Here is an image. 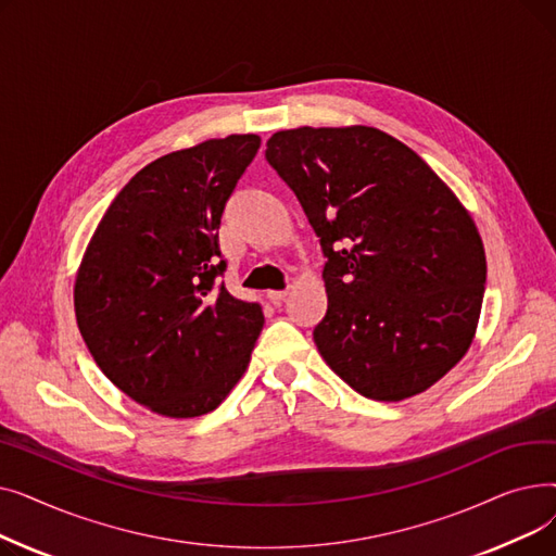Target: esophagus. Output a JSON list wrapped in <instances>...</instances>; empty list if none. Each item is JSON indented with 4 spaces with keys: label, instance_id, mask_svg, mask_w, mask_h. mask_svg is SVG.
I'll return each mask as SVG.
<instances>
[{
    "label": "esophagus",
    "instance_id": "obj_1",
    "mask_svg": "<svg viewBox=\"0 0 556 556\" xmlns=\"http://www.w3.org/2000/svg\"><path fill=\"white\" fill-rule=\"evenodd\" d=\"M286 295H288V290H270L268 300H270L275 306H279V304L286 300Z\"/></svg>",
    "mask_w": 556,
    "mask_h": 556
}]
</instances>
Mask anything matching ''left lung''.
Listing matches in <instances>:
<instances>
[{"instance_id":"1","label":"left lung","mask_w":556,"mask_h":556,"mask_svg":"<svg viewBox=\"0 0 556 556\" xmlns=\"http://www.w3.org/2000/svg\"><path fill=\"white\" fill-rule=\"evenodd\" d=\"M266 146L327 256L317 352L367 399L426 392L476 336L486 258L471 214L383 130L304 126Z\"/></svg>"}]
</instances>
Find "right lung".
Returning a JSON list of instances; mask_svg holds the SVG:
<instances>
[{"label": "right lung", "mask_w": 556, "mask_h": 556, "mask_svg": "<svg viewBox=\"0 0 556 556\" xmlns=\"http://www.w3.org/2000/svg\"><path fill=\"white\" fill-rule=\"evenodd\" d=\"M261 146L256 135L168 153L119 191L74 286L80 336L110 381L153 413H212L248 369L256 302L229 295L218 227Z\"/></svg>", "instance_id": "1"}]
</instances>
